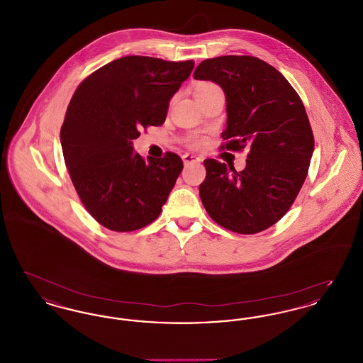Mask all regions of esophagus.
Wrapping results in <instances>:
<instances>
[{"mask_svg": "<svg viewBox=\"0 0 363 363\" xmlns=\"http://www.w3.org/2000/svg\"><path fill=\"white\" fill-rule=\"evenodd\" d=\"M182 159H184V163H185V164L201 162V157H199V156L196 155H191V154H185V155L182 156Z\"/></svg>", "mask_w": 363, "mask_h": 363, "instance_id": "34e87169", "label": "esophagus"}]
</instances>
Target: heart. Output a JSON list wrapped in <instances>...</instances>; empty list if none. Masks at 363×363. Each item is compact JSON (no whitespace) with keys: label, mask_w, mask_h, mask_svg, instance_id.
<instances>
[{"label":"heart","mask_w":363,"mask_h":363,"mask_svg":"<svg viewBox=\"0 0 363 363\" xmlns=\"http://www.w3.org/2000/svg\"><path fill=\"white\" fill-rule=\"evenodd\" d=\"M215 88H219V86H216L215 83H212V82H200V83H197L196 86H194V95L204 94V92H208V91L215 89ZM189 144L191 147H200V145L203 144V140H200V138H191L189 141Z\"/></svg>","instance_id":"obj_1"}]
</instances>
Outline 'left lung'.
Returning <instances> with one entry per match:
<instances>
[{
    "instance_id": "obj_1",
    "label": "left lung",
    "mask_w": 363,
    "mask_h": 363,
    "mask_svg": "<svg viewBox=\"0 0 363 363\" xmlns=\"http://www.w3.org/2000/svg\"><path fill=\"white\" fill-rule=\"evenodd\" d=\"M193 77L225 91L227 128L220 150L249 148L240 173L215 159L204 160L203 206L230 231H264L286 215L308 175L314 138L305 106L286 77L257 57L204 60Z\"/></svg>"
}]
</instances>
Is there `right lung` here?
Wrapping results in <instances>:
<instances>
[{"mask_svg":"<svg viewBox=\"0 0 363 363\" xmlns=\"http://www.w3.org/2000/svg\"><path fill=\"white\" fill-rule=\"evenodd\" d=\"M194 61L128 55L86 77L70 99L61 145L70 179L91 216L128 233L152 223L184 169L174 152L143 159L132 140L160 126Z\"/></svg>","mask_w":363,"mask_h":363,"instance_id":"obj_1","label":"right lung"}]
</instances>
